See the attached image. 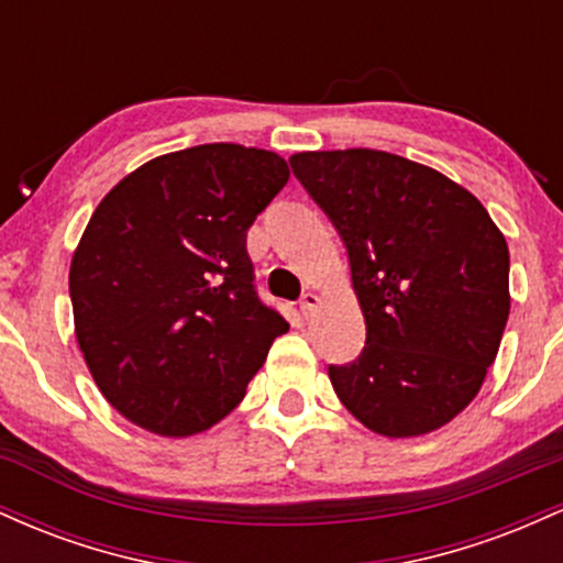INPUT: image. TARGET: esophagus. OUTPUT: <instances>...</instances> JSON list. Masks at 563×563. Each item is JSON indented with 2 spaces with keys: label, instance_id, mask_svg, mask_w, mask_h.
Returning <instances> with one entry per match:
<instances>
[{
  "label": "esophagus",
  "instance_id": "esophagus-1",
  "mask_svg": "<svg viewBox=\"0 0 563 563\" xmlns=\"http://www.w3.org/2000/svg\"><path fill=\"white\" fill-rule=\"evenodd\" d=\"M299 307H301V314H303V318H309V314H314V309L320 307V296H318V294H312V290H309V294H303V296H301Z\"/></svg>",
  "mask_w": 563,
  "mask_h": 563
}]
</instances>
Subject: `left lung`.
Wrapping results in <instances>:
<instances>
[{
	"label": "left lung",
	"instance_id": "obj_1",
	"mask_svg": "<svg viewBox=\"0 0 563 563\" xmlns=\"http://www.w3.org/2000/svg\"><path fill=\"white\" fill-rule=\"evenodd\" d=\"M346 245L367 339L331 365L339 399L380 437L442 429L476 397L510 312L508 243L466 187L371 147L290 156Z\"/></svg>",
	"mask_w": 563,
	"mask_h": 563
}]
</instances>
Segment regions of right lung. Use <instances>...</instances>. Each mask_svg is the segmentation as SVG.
Here are the masks:
<instances>
[{"mask_svg":"<svg viewBox=\"0 0 563 563\" xmlns=\"http://www.w3.org/2000/svg\"><path fill=\"white\" fill-rule=\"evenodd\" d=\"M288 177L273 151L211 142L147 161L100 200L68 288L89 373L126 421L179 439L241 405L288 331L245 251Z\"/></svg>","mask_w":563,"mask_h":563,"instance_id":"1","label":"right lung"}]
</instances>
